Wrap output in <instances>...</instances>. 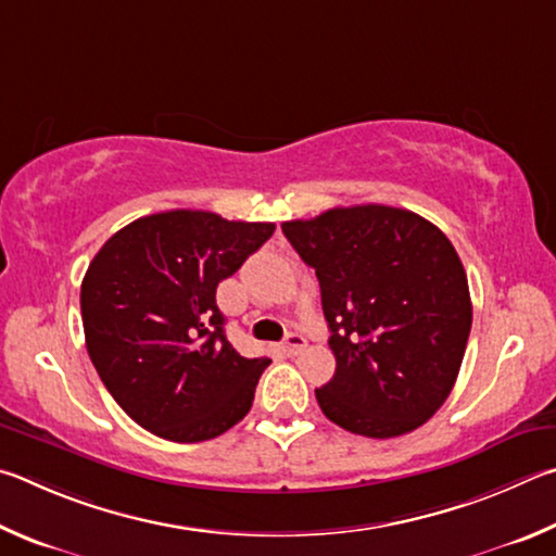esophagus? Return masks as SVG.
Here are the masks:
<instances>
[{
	"instance_id": "1",
	"label": "esophagus",
	"mask_w": 556,
	"mask_h": 556,
	"mask_svg": "<svg viewBox=\"0 0 556 556\" xmlns=\"http://www.w3.org/2000/svg\"><path fill=\"white\" fill-rule=\"evenodd\" d=\"M307 346V339L303 337V334H298V332H293V334H288L286 337V342H283V354L286 356H298L300 352H303V349Z\"/></svg>"
}]
</instances>
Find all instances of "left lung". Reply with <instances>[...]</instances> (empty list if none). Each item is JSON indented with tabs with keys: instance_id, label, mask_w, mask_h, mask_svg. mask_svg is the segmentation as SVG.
Segmentation results:
<instances>
[{
	"instance_id": "1",
	"label": "left lung",
	"mask_w": 556,
	"mask_h": 556,
	"mask_svg": "<svg viewBox=\"0 0 556 556\" xmlns=\"http://www.w3.org/2000/svg\"><path fill=\"white\" fill-rule=\"evenodd\" d=\"M323 290L332 381L317 403L334 425L374 440L417 430L450 397L471 332V295L452 241L388 204L334 207L283 222Z\"/></svg>"
}]
</instances>
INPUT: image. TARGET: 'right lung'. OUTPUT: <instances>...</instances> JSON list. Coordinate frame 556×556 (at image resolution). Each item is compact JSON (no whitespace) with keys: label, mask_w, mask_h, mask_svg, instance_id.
Segmentation results:
<instances>
[{"label":"right lung","mask_w":556,"mask_h":556,"mask_svg":"<svg viewBox=\"0 0 556 556\" xmlns=\"http://www.w3.org/2000/svg\"><path fill=\"white\" fill-rule=\"evenodd\" d=\"M276 231L170 210L106 239L80 288L85 344L102 383L143 430L204 442L247 417L270 358L227 342L217 286Z\"/></svg>","instance_id":"obj_1"}]
</instances>
